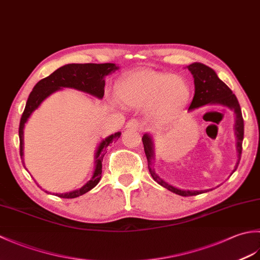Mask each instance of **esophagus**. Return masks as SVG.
Listing matches in <instances>:
<instances>
[{"label": "esophagus", "instance_id": "esophagus-1", "mask_svg": "<svg viewBox=\"0 0 260 260\" xmlns=\"http://www.w3.org/2000/svg\"><path fill=\"white\" fill-rule=\"evenodd\" d=\"M141 126V124H140V120H137V119H131V120H128L126 123V128H133V129H136V128H139V127Z\"/></svg>", "mask_w": 260, "mask_h": 260}]
</instances>
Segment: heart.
Listing matches in <instances>:
<instances>
[{"mask_svg": "<svg viewBox=\"0 0 260 260\" xmlns=\"http://www.w3.org/2000/svg\"><path fill=\"white\" fill-rule=\"evenodd\" d=\"M116 96L125 106H146L153 119L168 123L185 108L191 97V87L181 76L139 69L121 77L116 85Z\"/></svg>", "mask_w": 260, "mask_h": 260, "instance_id": "b5f03b06", "label": "heart"}]
</instances>
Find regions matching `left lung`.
Listing matches in <instances>:
<instances>
[{
	"mask_svg": "<svg viewBox=\"0 0 260 260\" xmlns=\"http://www.w3.org/2000/svg\"><path fill=\"white\" fill-rule=\"evenodd\" d=\"M187 69L191 71V74L194 78V97L190 105L189 110H193L198 107H201L203 105L207 104H219L222 106H227L231 110H234L236 114V123H235V131H236V137H237V151H238V162H237L236 168L234 172L238 168V164L241 157L242 152V141H244V118H242L241 108L238 103V99L233 93L230 88L224 84L222 80L219 79L217 74L214 70L211 69L208 66L194 62L187 66ZM143 145H144V151L147 158V165L148 171L152 175L154 181L157 182L159 185L164 186L165 189L175 193L182 197H190V196H198L201 194L204 191H185L180 190L178 187H174L170 185L167 182L163 181L159 176L155 173L153 169V159H154V151H153V141L152 137L148 134H144L142 137ZM233 172V173H234ZM231 173V174H233ZM207 190L206 192H208Z\"/></svg>",
	"mask_w": 260,
	"mask_h": 260,
	"instance_id": "8db88e82",
	"label": "left lung"
}]
</instances>
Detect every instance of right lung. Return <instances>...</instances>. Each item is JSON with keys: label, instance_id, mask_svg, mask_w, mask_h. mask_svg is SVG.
<instances>
[{"label": "right lung", "instance_id": "1", "mask_svg": "<svg viewBox=\"0 0 260 260\" xmlns=\"http://www.w3.org/2000/svg\"><path fill=\"white\" fill-rule=\"evenodd\" d=\"M118 69L115 63H69L62 66L57 69L50 76L41 79L38 84L33 87L27 98L24 112L22 114L19 127V137H20V156L23 161V129L24 125L29 119L31 114L40 106L41 103L45 101L54 91L60 90L61 88H74V89L80 90L89 93L91 96H95L99 99L104 97V88H105V76L114 73ZM120 137V133L117 132L113 135H110L101 142L98 145L97 151L95 153V171H93L91 179L87 183L81 186L80 189L61 193L57 197L64 199H74L85 194L88 191H90L92 187H95L99 180L102 178V167L103 158L106 154V148L109 144L116 142ZM25 168V167H24ZM47 192V191H46Z\"/></svg>", "mask_w": 260, "mask_h": 260}]
</instances>
